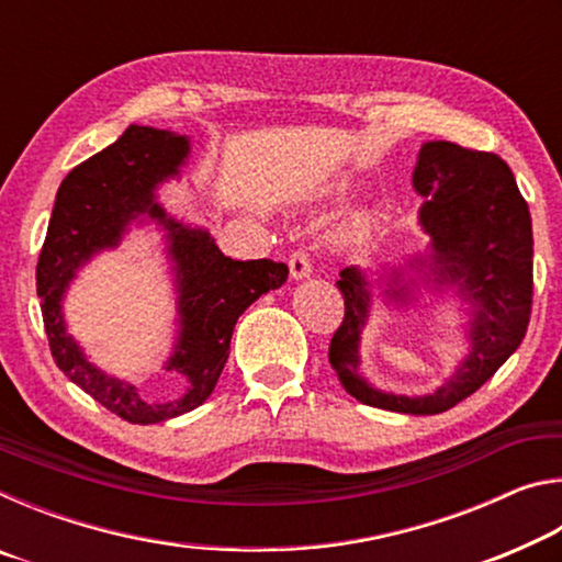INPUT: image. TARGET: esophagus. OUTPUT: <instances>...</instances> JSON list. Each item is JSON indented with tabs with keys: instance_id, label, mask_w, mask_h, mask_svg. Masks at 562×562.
<instances>
[{
	"instance_id": "1",
	"label": "esophagus",
	"mask_w": 562,
	"mask_h": 562,
	"mask_svg": "<svg viewBox=\"0 0 562 562\" xmlns=\"http://www.w3.org/2000/svg\"><path fill=\"white\" fill-rule=\"evenodd\" d=\"M288 265H290V274L294 280H302V278H310L312 274V260H310V252L307 250H294L292 255H290V260H288Z\"/></svg>"
}]
</instances>
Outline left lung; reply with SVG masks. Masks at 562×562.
Instances as JSON below:
<instances>
[{
    "label": "left lung",
    "mask_w": 562,
    "mask_h": 562,
    "mask_svg": "<svg viewBox=\"0 0 562 562\" xmlns=\"http://www.w3.org/2000/svg\"><path fill=\"white\" fill-rule=\"evenodd\" d=\"M414 188L424 195L418 223L431 235L436 284H456L471 310V355L456 374L429 396H396L359 376V335L367 325V280L357 268L339 272L345 319L329 341V364L361 404L398 414H441L471 396L498 372L526 337L532 304V231L526 198L506 160L449 140L418 150ZM398 280V272L394 284ZM404 300V288H389Z\"/></svg>",
    "instance_id": "left-lung-1"
}]
</instances>
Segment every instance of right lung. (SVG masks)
Wrapping results in <instances>:
<instances>
[{"label":"right lung","instance_id":"right-lung-1","mask_svg":"<svg viewBox=\"0 0 562 562\" xmlns=\"http://www.w3.org/2000/svg\"><path fill=\"white\" fill-rule=\"evenodd\" d=\"M190 154L188 138L170 131L131 126L101 154L76 166L56 193L49 231L36 265V292L56 367L111 414L131 424H158L201 406L213 394L237 317L260 297L282 288L288 265L225 258L207 231H193L168 217L154 190L178 173ZM148 214L169 231V254L177 262L181 331L169 371L189 379L187 394L156 405L137 390L99 373L65 335L60 297L75 270L103 246H115L131 220Z\"/></svg>","mask_w":562,"mask_h":562}]
</instances>
